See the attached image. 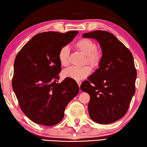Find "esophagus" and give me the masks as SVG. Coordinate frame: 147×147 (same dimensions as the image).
<instances>
[{
  "mask_svg": "<svg viewBox=\"0 0 147 147\" xmlns=\"http://www.w3.org/2000/svg\"><path fill=\"white\" fill-rule=\"evenodd\" d=\"M77 83H78L79 86H80L81 84V81H77Z\"/></svg>",
  "mask_w": 147,
  "mask_h": 147,
  "instance_id": "1",
  "label": "esophagus"
}]
</instances>
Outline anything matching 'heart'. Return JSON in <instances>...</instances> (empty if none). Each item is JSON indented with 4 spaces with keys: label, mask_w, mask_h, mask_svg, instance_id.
Segmentation results:
<instances>
[{
    "label": "heart",
    "mask_w": 147,
    "mask_h": 147,
    "mask_svg": "<svg viewBox=\"0 0 147 147\" xmlns=\"http://www.w3.org/2000/svg\"><path fill=\"white\" fill-rule=\"evenodd\" d=\"M76 49L85 55L84 64H88L92 68H97L102 61L103 53L100 47L96 46L94 41L89 38H83L74 45ZM69 48L66 46L62 47L59 53V62L62 66H68L69 61ZM91 68L89 66H84L80 68L70 67L63 71L64 78H71L75 80H81L89 75Z\"/></svg>",
    "instance_id": "obj_1"
}]
</instances>
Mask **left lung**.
<instances>
[{
  "mask_svg": "<svg viewBox=\"0 0 147 147\" xmlns=\"http://www.w3.org/2000/svg\"><path fill=\"white\" fill-rule=\"evenodd\" d=\"M83 37L97 40L103 53L99 68L80 86L90 95L88 113L97 123H112L126 113L136 92L133 55L112 33L96 30Z\"/></svg>",
  "mask_w": 147,
  "mask_h": 147,
  "instance_id": "1",
  "label": "left lung"
}]
</instances>
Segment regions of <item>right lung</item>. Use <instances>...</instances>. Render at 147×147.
Here are the masks:
<instances>
[{"label": "right lung", "instance_id": "1", "mask_svg": "<svg viewBox=\"0 0 147 147\" xmlns=\"http://www.w3.org/2000/svg\"><path fill=\"white\" fill-rule=\"evenodd\" d=\"M79 33L44 32L21 48L13 65L12 88L21 109L35 123L53 126L61 122L66 105L79 92L74 79L59 83V53Z\"/></svg>", "mask_w": 147, "mask_h": 147}]
</instances>
